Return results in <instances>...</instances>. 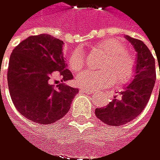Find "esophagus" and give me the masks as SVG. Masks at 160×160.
Wrapping results in <instances>:
<instances>
[{
	"instance_id": "esophagus-1",
	"label": "esophagus",
	"mask_w": 160,
	"mask_h": 160,
	"mask_svg": "<svg viewBox=\"0 0 160 160\" xmlns=\"http://www.w3.org/2000/svg\"><path fill=\"white\" fill-rule=\"evenodd\" d=\"M80 91H81V92H92V91H91V90L85 89V88H81Z\"/></svg>"
}]
</instances>
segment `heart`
I'll return each instance as SVG.
<instances>
[{
  "mask_svg": "<svg viewBox=\"0 0 160 160\" xmlns=\"http://www.w3.org/2000/svg\"><path fill=\"white\" fill-rule=\"evenodd\" d=\"M105 55L101 61V71H84L77 77V83L87 89H103L115 84L117 87L127 85L134 75L135 61L127 52L126 46L118 39L109 38L98 42L93 48ZM68 66L71 71L78 73L86 66L84 54L75 50L69 56Z\"/></svg>",
  "mask_w": 160,
  "mask_h": 160,
  "instance_id": "obj_1",
  "label": "heart"
}]
</instances>
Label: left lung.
<instances>
[{
	"mask_svg": "<svg viewBox=\"0 0 160 160\" xmlns=\"http://www.w3.org/2000/svg\"><path fill=\"white\" fill-rule=\"evenodd\" d=\"M125 38L138 53L135 75L132 83L121 92L120 99L114 96L106 107L95 109L96 117L111 126L124 125L140 114L151 97L157 78L155 58L147 46L140 40L130 36Z\"/></svg>",
	"mask_w": 160,
	"mask_h": 160,
	"instance_id": "obj_1",
	"label": "left lung"
}]
</instances>
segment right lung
Here are the masks:
<instances>
[{
    "label": "right lung",
    "instance_id": "obj_1",
    "mask_svg": "<svg viewBox=\"0 0 160 160\" xmlns=\"http://www.w3.org/2000/svg\"><path fill=\"white\" fill-rule=\"evenodd\" d=\"M64 42L48 34L30 36L12 51L7 83L19 112L39 124H52L63 118L78 89L65 82L73 78L63 56ZM61 77L55 86L52 78Z\"/></svg>",
    "mask_w": 160,
    "mask_h": 160
}]
</instances>
